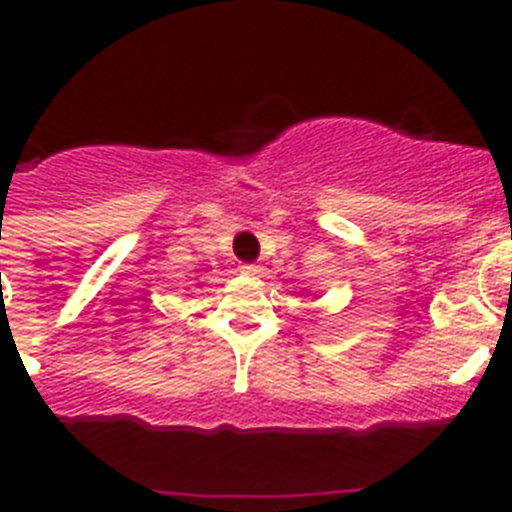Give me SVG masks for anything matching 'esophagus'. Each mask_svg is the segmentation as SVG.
Returning <instances> with one entry per match:
<instances>
[{"label":"esophagus","mask_w":512,"mask_h":512,"mask_svg":"<svg viewBox=\"0 0 512 512\" xmlns=\"http://www.w3.org/2000/svg\"><path fill=\"white\" fill-rule=\"evenodd\" d=\"M241 271H243V274H259L261 266L259 264H243Z\"/></svg>","instance_id":"obj_1"}]
</instances>
